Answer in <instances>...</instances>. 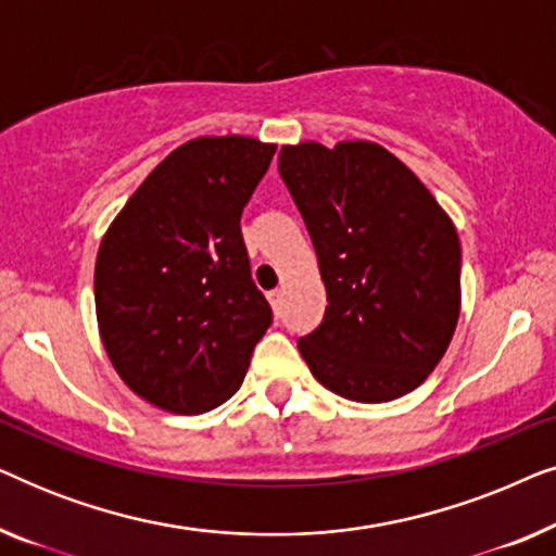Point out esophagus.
<instances>
[{
	"label": "esophagus",
	"mask_w": 556,
	"mask_h": 556,
	"mask_svg": "<svg viewBox=\"0 0 556 556\" xmlns=\"http://www.w3.org/2000/svg\"><path fill=\"white\" fill-rule=\"evenodd\" d=\"M268 301H270V306H273V311H280V301H283V291H270L268 293Z\"/></svg>",
	"instance_id": "34e87169"
}]
</instances>
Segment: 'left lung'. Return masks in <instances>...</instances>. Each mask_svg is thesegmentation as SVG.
I'll use <instances>...</instances> for the list:
<instances>
[{"mask_svg": "<svg viewBox=\"0 0 556 556\" xmlns=\"http://www.w3.org/2000/svg\"><path fill=\"white\" fill-rule=\"evenodd\" d=\"M278 169L318 255L324 321L299 339L311 375L354 402L420 387L460 316V240L428 187L371 141L283 147Z\"/></svg>", "mask_w": 556, "mask_h": 556, "instance_id": "obj_1", "label": "left lung"}]
</instances>
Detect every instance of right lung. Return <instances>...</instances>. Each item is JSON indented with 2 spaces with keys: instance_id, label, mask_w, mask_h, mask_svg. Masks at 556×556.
<instances>
[{
  "instance_id": "obj_1",
  "label": "right lung",
  "mask_w": 556,
  "mask_h": 556,
  "mask_svg": "<svg viewBox=\"0 0 556 556\" xmlns=\"http://www.w3.org/2000/svg\"><path fill=\"white\" fill-rule=\"evenodd\" d=\"M276 143L200 136L131 194L96 257V316L118 377L174 415L240 390L273 321L250 278L240 217Z\"/></svg>"
}]
</instances>
